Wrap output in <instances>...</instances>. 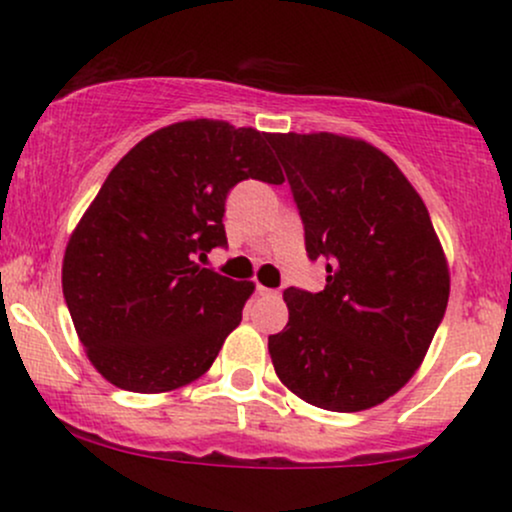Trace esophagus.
I'll return each mask as SVG.
<instances>
[{"label":"esophagus","mask_w":512,"mask_h":512,"mask_svg":"<svg viewBox=\"0 0 512 512\" xmlns=\"http://www.w3.org/2000/svg\"><path fill=\"white\" fill-rule=\"evenodd\" d=\"M257 293H260V296H279V291L267 289V286H262V284H257Z\"/></svg>","instance_id":"34e87169"}]
</instances>
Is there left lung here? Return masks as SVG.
I'll return each instance as SVG.
<instances>
[{"label": "left lung", "instance_id": "left-lung-1", "mask_svg": "<svg viewBox=\"0 0 512 512\" xmlns=\"http://www.w3.org/2000/svg\"><path fill=\"white\" fill-rule=\"evenodd\" d=\"M289 178L325 289H286L289 322L269 356L293 395L363 411L402 390L424 361L450 296L424 199L390 156L332 132L267 134Z\"/></svg>", "mask_w": 512, "mask_h": 512}]
</instances>
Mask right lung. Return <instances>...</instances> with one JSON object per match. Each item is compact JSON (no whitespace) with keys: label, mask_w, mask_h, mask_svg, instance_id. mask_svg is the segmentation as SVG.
Instances as JSON below:
<instances>
[{"label":"right lung","mask_w":512,"mask_h":512,"mask_svg":"<svg viewBox=\"0 0 512 512\" xmlns=\"http://www.w3.org/2000/svg\"><path fill=\"white\" fill-rule=\"evenodd\" d=\"M248 178L284 173L267 134L223 120L156 129L110 170L62 262L76 334L108 383L158 395L211 368L255 284L197 257L226 245V197Z\"/></svg>","instance_id":"1"}]
</instances>
